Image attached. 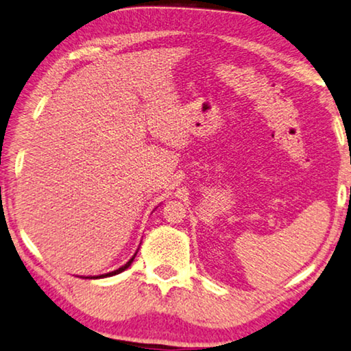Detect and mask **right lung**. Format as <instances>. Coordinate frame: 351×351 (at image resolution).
<instances>
[{"label":"right lung","instance_id":"obj_1","mask_svg":"<svg viewBox=\"0 0 351 351\" xmlns=\"http://www.w3.org/2000/svg\"><path fill=\"white\" fill-rule=\"evenodd\" d=\"M134 256H136V254H134ZM134 256L130 258V261H128L127 263H125V265H123V267H121L119 269H116V271H111V273H106V274H100V276H95V278H108V276H114V274H119V273H122L123 271V269H127L128 267H130L132 265V262H133V258H134Z\"/></svg>","mask_w":351,"mask_h":351}]
</instances>
